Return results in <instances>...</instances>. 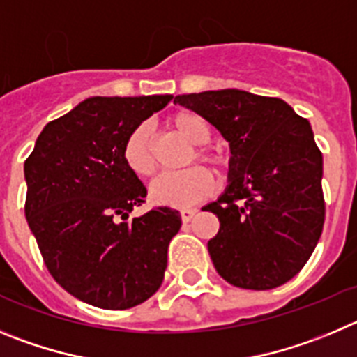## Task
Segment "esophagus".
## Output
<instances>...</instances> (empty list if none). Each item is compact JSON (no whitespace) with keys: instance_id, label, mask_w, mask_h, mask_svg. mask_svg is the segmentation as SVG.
<instances>
[{"instance_id":"1","label":"esophagus","mask_w":357,"mask_h":357,"mask_svg":"<svg viewBox=\"0 0 357 357\" xmlns=\"http://www.w3.org/2000/svg\"><path fill=\"white\" fill-rule=\"evenodd\" d=\"M179 213H181L183 222H190L192 218L195 217V213H197V210H194V208H185V210H181Z\"/></svg>"}]
</instances>
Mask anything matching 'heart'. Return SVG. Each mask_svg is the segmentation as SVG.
Returning a JSON list of instances; mask_svg holds the SVG:
<instances>
[{
  "instance_id": "heart-1",
  "label": "heart",
  "mask_w": 357,
  "mask_h": 357,
  "mask_svg": "<svg viewBox=\"0 0 357 357\" xmlns=\"http://www.w3.org/2000/svg\"><path fill=\"white\" fill-rule=\"evenodd\" d=\"M169 126L176 133L185 139L192 146H204L210 142L211 130L208 123L201 115L194 112L183 110L176 112L169 119ZM124 162L131 171L140 178H151L156 172V160L153 153V142H151V133L146 124L135 128L128 137L123 151ZM201 162L210 163L218 172H222L227 165V160L222 153L208 147H197L195 151ZM195 156L192 158L194 163ZM215 188V179L206 169L202 167H192L188 171L176 176H163L158 181L153 183L149 190L151 201L158 206L169 208H188L192 204L204 201L208 195H211Z\"/></svg>"
}]
</instances>
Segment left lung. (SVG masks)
Here are the masks:
<instances>
[{"instance_id": "obj_1", "label": "left lung", "mask_w": 357, "mask_h": 357, "mask_svg": "<svg viewBox=\"0 0 357 357\" xmlns=\"http://www.w3.org/2000/svg\"><path fill=\"white\" fill-rule=\"evenodd\" d=\"M229 142V185L202 208L218 217L208 242L229 284L272 290L306 265L326 218L322 153L307 119L279 98L238 89L176 96Z\"/></svg>"}]
</instances>
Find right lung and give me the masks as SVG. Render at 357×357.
Wrapping results in <instances>:
<instances>
[{
  "label": "right lung",
  "mask_w": 357,
  "mask_h": 357,
  "mask_svg": "<svg viewBox=\"0 0 357 357\" xmlns=\"http://www.w3.org/2000/svg\"><path fill=\"white\" fill-rule=\"evenodd\" d=\"M171 99H85L44 126L24 162L28 226L54 281L83 303L128 310L162 284L181 215L160 206L128 222L147 190L123 151Z\"/></svg>",
  "instance_id": "obj_1"
}]
</instances>
